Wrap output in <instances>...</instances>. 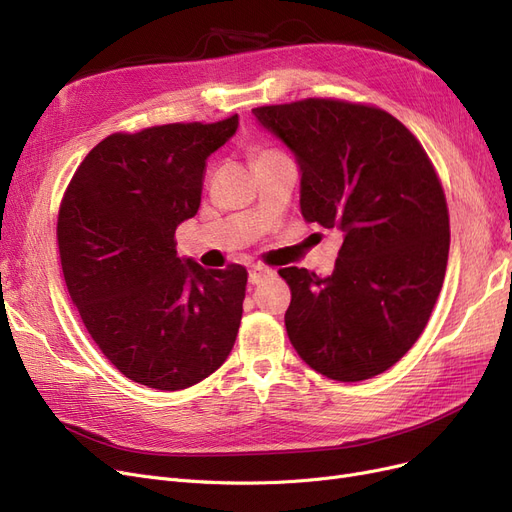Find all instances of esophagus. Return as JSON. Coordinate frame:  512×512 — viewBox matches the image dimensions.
Here are the masks:
<instances>
[{
  "mask_svg": "<svg viewBox=\"0 0 512 512\" xmlns=\"http://www.w3.org/2000/svg\"><path fill=\"white\" fill-rule=\"evenodd\" d=\"M268 276H272V270H270V268L253 266V268L249 270V282H251V285H259V282L266 280Z\"/></svg>",
  "mask_w": 512,
  "mask_h": 512,
  "instance_id": "esophagus-1",
  "label": "esophagus"
}]
</instances>
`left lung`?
Instances as JSON below:
<instances>
[{
  "label": "left lung",
  "instance_id": "left-lung-1",
  "mask_svg": "<svg viewBox=\"0 0 512 512\" xmlns=\"http://www.w3.org/2000/svg\"><path fill=\"white\" fill-rule=\"evenodd\" d=\"M253 116L295 156L304 219L344 232L329 278L278 270L291 287L293 348L329 380L384 373L418 342L443 287L449 215L432 162L371 105L306 99Z\"/></svg>",
  "mask_w": 512,
  "mask_h": 512
}]
</instances>
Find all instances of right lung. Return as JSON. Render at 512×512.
<instances>
[{
  "label": "right lung",
  "instance_id": "1",
  "mask_svg": "<svg viewBox=\"0 0 512 512\" xmlns=\"http://www.w3.org/2000/svg\"><path fill=\"white\" fill-rule=\"evenodd\" d=\"M238 116L103 139L75 170L56 238L67 291L111 365L156 390H183L230 356L246 270L177 255L175 230L200 208L206 158Z\"/></svg>",
  "mask_w": 512,
  "mask_h": 512
}]
</instances>
